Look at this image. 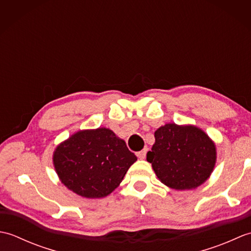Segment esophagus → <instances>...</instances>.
<instances>
[{"label":"esophagus","instance_id":"obj_1","mask_svg":"<svg viewBox=\"0 0 251 251\" xmlns=\"http://www.w3.org/2000/svg\"><path fill=\"white\" fill-rule=\"evenodd\" d=\"M147 152H148V149H143V150H141V151H139V152H137L136 155L138 156V158L143 159V158L146 157V155H147Z\"/></svg>","mask_w":251,"mask_h":251}]
</instances>
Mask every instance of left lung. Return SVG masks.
<instances>
[{
	"label": "left lung",
	"instance_id": "obj_1",
	"mask_svg": "<svg viewBox=\"0 0 251 251\" xmlns=\"http://www.w3.org/2000/svg\"><path fill=\"white\" fill-rule=\"evenodd\" d=\"M155 143L147 161L169 188L191 190L204 183L216 163V147L195 126L166 124L154 134Z\"/></svg>",
	"mask_w": 251,
	"mask_h": 251
}]
</instances>
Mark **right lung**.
Wrapping results in <instances>:
<instances>
[{"mask_svg":"<svg viewBox=\"0 0 251 251\" xmlns=\"http://www.w3.org/2000/svg\"><path fill=\"white\" fill-rule=\"evenodd\" d=\"M136 161L125 141L106 128L78 131L58 146L54 154L61 182L87 199L109 195Z\"/></svg>","mask_w":251,"mask_h":251,"instance_id":"right-lung-1","label":"right lung"}]
</instances>
